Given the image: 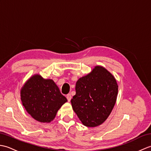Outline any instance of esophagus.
<instances>
[{
  "instance_id": "34e87169",
  "label": "esophagus",
  "mask_w": 151,
  "mask_h": 151,
  "mask_svg": "<svg viewBox=\"0 0 151 151\" xmlns=\"http://www.w3.org/2000/svg\"><path fill=\"white\" fill-rule=\"evenodd\" d=\"M66 97H67V101H68V102H70V99H71V95H70V93L67 94L66 95Z\"/></svg>"
}]
</instances>
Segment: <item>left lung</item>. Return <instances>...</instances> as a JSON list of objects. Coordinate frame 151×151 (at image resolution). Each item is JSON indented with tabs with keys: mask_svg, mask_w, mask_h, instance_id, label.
I'll return each instance as SVG.
<instances>
[{
	"mask_svg": "<svg viewBox=\"0 0 151 151\" xmlns=\"http://www.w3.org/2000/svg\"><path fill=\"white\" fill-rule=\"evenodd\" d=\"M75 90L70 102L82 123L88 127L103 123L117 100L118 86L114 76L104 67L95 66L78 80Z\"/></svg>",
	"mask_w": 151,
	"mask_h": 151,
	"instance_id": "8db88e82",
	"label": "left lung"
}]
</instances>
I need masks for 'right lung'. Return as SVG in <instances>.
<instances>
[{
	"label": "right lung",
	"mask_w": 151,
	"mask_h": 151,
	"mask_svg": "<svg viewBox=\"0 0 151 151\" xmlns=\"http://www.w3.org/2000/svg\"><path fill=\"white\" fill-rule=\"evenodd\" d=\"M21 99L25 110L34 119L50 123L67 101L52 80L34 75L21 89Z\"/></svg>",
	"instance_id": "obj_1"
}]
</instances>
